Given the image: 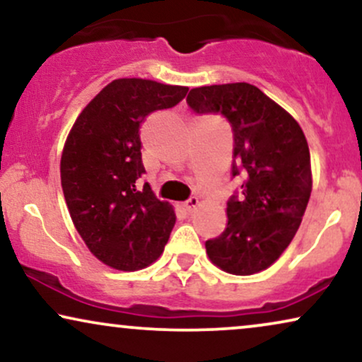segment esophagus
Wrapping results in <instances>:
<instances>
[{"mask_svg":"<svg viewBox=\"0 0 362 362\" xmlns=\"http://www.w3.org/2000/svg\"><path fill=\"white\" fill-rule=\"evenodd\" d=\"M198 206H199V199L198 198H189L185 204H182V208H185L186 213H192V211H196V208H198Z\"/></svg>","mask_w":362,"mask_h":362,"instance_id":"34e87169","label":"esophagus"}]
</instances>
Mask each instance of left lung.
<instances>
[{
	"label": "left lung",
	"instance_id": "obj_1",
	"mask_svg": "<svg viewBox=\"0 0 362 362\" xmlns=\"http://www.w3.org/2000/svg\"><path fill=\"white\" fill-rule=\"evenodd\" d=\"M187 105L231 123L233 176L243 175L241 196L228 203L226 229L206 241L208 257L229 274L264 271L293 241L308 208L313 171L306 136L284 107L250 83L192 88Z\"/></svg>",
	"mask_w": 362,
	"mask_h": 362
}]
</instances>
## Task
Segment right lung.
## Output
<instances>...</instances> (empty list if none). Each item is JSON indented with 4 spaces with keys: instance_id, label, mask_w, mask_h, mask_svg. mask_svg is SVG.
Returning a JSON list of instances; mask_svg holds the SVG:
<instances>
[{
    "instance_id": "right-lung-1",
    "label": "right lung",
    "mask_w": 362,
    "mask_h": 362,
    "mask_svg": "<svg viewBox=\"0 0 362 362\" xmlns=\"http://www.w3.org/2000/svg\"><path fill=\"white\" fill-rule=\"evenodd\" d=\"M186 86L153 79L111 81L84 106L61 154V187L71 221L91 255L118 271H138L163 255L175 208L138 180L139 128L149 112L177 105Z\"/></svg>"
}]
</instances>
